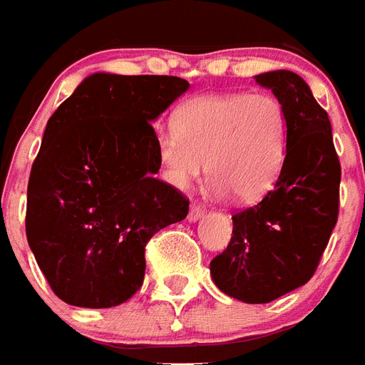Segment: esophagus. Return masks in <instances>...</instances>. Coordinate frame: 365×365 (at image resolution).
Masks as SVG:
<instances>
[{
	"label": "esophagus",
	"instance_id": "1",
	"mask_svg": "<svg viewBox=\"0 0 365 365\" xmlns=\"http://www.w3.org/2000/svg\"><path fill=\"white\" fill-rule=\"evenodd\" d=\"M205 213V210L200 204H192L190 205V212H188V221H198L202 215Z\"/></svg>",
	"mask_w": 365,
	"mask_h": 365
}]
</instances>
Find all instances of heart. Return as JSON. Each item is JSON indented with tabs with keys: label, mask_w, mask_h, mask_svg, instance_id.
Returning <instances> with one entry per match:
<instances>
[{
	"label": "heart",
	"mask_w": 365,
	"mask_h": 365,
	"mask_svg": "<svg viewBox=\"0 0 365 365\" xmlns=\"http://www.w3.org/2000/svg\"><path fill=\"white\" fill-rule=\"evenodd\" d=\"M287 146L289 119L273 94L198 96L182 103L173 128L158 136V161L167 182L180 190L207 161L212 192L250 204L275 185Z\"/></svg>",
	"instance_id": "b5f03b06"
}]
</instances>
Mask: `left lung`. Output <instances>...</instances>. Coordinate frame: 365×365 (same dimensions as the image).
<instances>
[{
    "mask_svg": "<svg viewBox=\"0 0 365 365\" xmlns=\"http://www.w3.org/2000/svg\"><path fill=\"white\" fill-rule=\"evenodd\" d=\"M289 119L283 169L262 202L232 215V237L212 259L213 283L246 304H267L316 273L339 217L341 161L327 111L290 71L254 76Z\"/></svg>",
    "mask_w": 365,
    "mask_h": 365,
    "instance_id": "left-lung-1",
    "label": "left lung"
}]
</instances>
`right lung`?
Listing matches in <instances>:
<instances>
[{"mask_svg":"<svg viewBox=\"0 0 365 365\" xmlns=\"http://www.w3.org/2000/svg\"><path fill=\"white\" fill-rule=\"evenodd\" d=\"M188 90L179 76L96 73L48 120L26 194V238L49 287L78 308H111L142 287L148 240L188 200L155 179L152 123Z\"/></svg>","mask_w":365,"mask_h":365,"instance_id":"right-lung-1","label":"right lung"}]
</instances>
